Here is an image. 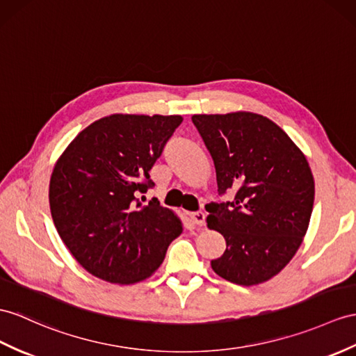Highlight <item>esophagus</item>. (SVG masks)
Segmentation results:
<instances>
[{"instance_id":"34e87169","label":"esophagus","mask_w":356,"mask_h":356,"mask_svg":"<svg viewBox=\"0 0 356 356\" xmlns=\"http://www.w3.org/2000/svg\"><path fill=\"white\" fill-rule=\"evenodd\" d=\"M188 218L192 220L196 227H204L205 223V214L202 211H196V213H188Z\"/></svg>"}]
</instances>
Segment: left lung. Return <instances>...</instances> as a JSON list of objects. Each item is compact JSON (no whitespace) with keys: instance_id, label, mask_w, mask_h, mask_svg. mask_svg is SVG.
<instances>
[{"instance_id":"obj_1","label":"left lung","mask_w":356,"mask_h":356,"mask_svg":"<svg viewBox=\"0 0 356 356\" xmlns=\"http://www.w3.org/2000/svg\"><path fill=\"white\" fill-rule=\"evenodd\" d=\"M210 151L219 195L236 190L227 204H207V227L220 232L227 249L211 267L232 284H263L298 252L314 204V178L296 143L281 127L250 111L193 115Z\"/></svg>"}]
</instances>
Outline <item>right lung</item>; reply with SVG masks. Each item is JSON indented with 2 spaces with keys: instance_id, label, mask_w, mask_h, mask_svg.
Here are the masks:
<instances>
[{
  "instance_id": "right-lung-1",
  "label": "right lung",
  "mask_w": 356,
  "mask_h": 356,
  "mask_svg": "<svg viewBox=\"0 0 356 356\" xmlns=\"http://www.w3.org/2000/svg\"><path fill=\"white\" fill-rule=\"evenodd\" d=\"M181 122L179 115L116 113L86 127L56 161L51 216L69 252L97 278L119 285L149 278L183 232L157 199L142 205L137 197L154 186L149 170Z\"/></svg>"
}]
</instances>
